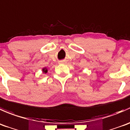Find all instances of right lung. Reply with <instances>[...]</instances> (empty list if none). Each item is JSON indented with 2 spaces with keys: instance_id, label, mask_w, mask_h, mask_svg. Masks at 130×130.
<instances>
[{
  "instance_id": "add662e5",
  "label": "right lung",
  "mask_w": 130,
  "mask_h": 130,
  "mask_svg": "<svg viewBox=\"0 0 130 130\" xmlns=\"http://www.w3.org/2000/svg\"><path fill=\"white\" fill-rule=\"evenodd\" d=\"M42 71H43V73H47L48 70H47V69L46 68H43V69H42Z\"/></svg>"
}]
</instances>
